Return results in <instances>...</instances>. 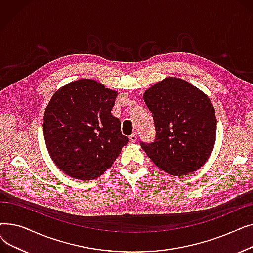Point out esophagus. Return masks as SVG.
<instances>
[{
    "label": "esophagus",
    "mask_w": 253,
    "mask_h": 253,
    "mask_svg": "<svg viewBox=\"0 0 253 253\" xmlns=\"http://www.w3.org/2000/svg\"><path fill=\"white\" fill-rule=\"evenodd\" d=\"M129 139H130L131 142H135L137 140V133H136V132H133V133H132L129 136Z\"/></svg>",
    "instance_id": "34e87169"
}]
</instances>
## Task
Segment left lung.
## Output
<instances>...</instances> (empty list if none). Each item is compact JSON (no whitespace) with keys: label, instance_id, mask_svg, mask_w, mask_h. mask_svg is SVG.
<instances>
[{"label":"left lung","instance_id":"8db88e82","mask_svg":"<svg viewBox=\"0 0 253 253\" xmlns=\"http://www.w3.org/2000/svg\"><path fill=\"white\" fill-rule=\"evenodd\" d=\"M153 114L156 137L140 142L151 160L171 175L200 168L213 150L216 117L204 93L179 78L168 77L143 94Z\"/></svg>","mask_w":253,"mask_h":253}]
</instances>
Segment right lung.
Masks as SVG:
<instances>
[{
	"instance_id": "obj_1",
	"label": "right lung",
	"mask_w": 253,
	"mask_h": 253,
	"mask_svg": "<svg viewBox=\"0 0 253 253\" xmlns=\"http://www.w3.org/2000/svg\"><path fill=\"white\" fill-rule=\"evenodd\" d=\"M117 92L94 80L63 86L50 99L43 132L50 157L69 176L95 179L110 168L129 141L111 114Z\"/></svg>"
}]
</instances>
